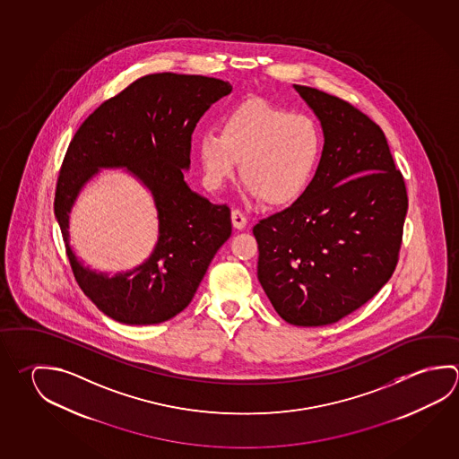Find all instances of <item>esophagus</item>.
<instances>
[{
	"mask_svg": "<svg viewBox=\"0 0 459 459\" xmlns=\"http://www.w3.org/2000/svg\"><path fill=\"white\" fill-rule=\"evenodd\" d=\"M230 218H232V226L237 230H241V229H245V226H247V218H245V214L240 210H233Z\"/></svg>",
	"mask_w": 459,
	"mask_h": 459,
	"instance_id": "1",
	"label": "esophagus"
}]
</instances>
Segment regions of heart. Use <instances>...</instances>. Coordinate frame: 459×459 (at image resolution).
<instances>
[{"mask_svg":"<svg viewBox=\"0 0 459 459\" xmlns=\"http://www.w3.org/2000/svg\"><path fill=\"white\" fill-rule=\"evenodd\" d=\"M322 134L306 114H293L261 98H248L195 140V154L208 190H221L240 161L245 192L269 206H290L313 182Z\"/></svg>","mask_w":459,"mask_h":459,"instance_id":"b5f03b06","label":"heart"}]
</instances>
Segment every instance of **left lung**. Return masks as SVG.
Returning <instances> with one entry per match:
<instances>
[{
    "instance_id": "left-lung-1",
    "label": "left lung",
    "mask_w": 459,
    "mask_h": 459,
    "mask_svg": "<svg viewBox=\"0 0 459 459\" xmlns=\"http://www.w3.org/2000/svg\"><path fill=\"white\" fill-rule=\"evenodd\" d=\"M324 132L313 182L259 221L257 279L283 321L317 327L368 303L392 277L408 195L377 124L345 100L293 85Z\"/></svg>"
}]
</instances>
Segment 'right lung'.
Returning <instances> with one entry per match:
<instances>
[{"label":"right lung","instance_id":"right-lung-1","mask_svg":"<svg viewBox=\"0 0 459 459\" xmlns=\"http://www.w3.org/2000/svg\"><path fill=\"white\" fill-rule=\"evenodd\" d=\"M232 91L204 75L150 74L90 114L75 132L57 178L55 216L75 281L100 311L130 325L160 324L190 305L208 265L232 233L230 210L186 186L192 134L212 103ZM101 169H126L154 196L159 241L127 273L85 268L68 243V214Z\"/></svg>","mask_w":459,"mask_h":459}]
</instances>
